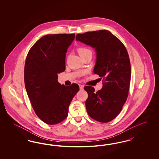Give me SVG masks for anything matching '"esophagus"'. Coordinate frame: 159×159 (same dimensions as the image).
I'll use <instances>...</instances> for the list:
<instances>
[{
  "label": "esophagus",
  "mask_w": 159,
  "mask_h": 159,
  "mask_svg": "<svg viewBox=\"0 0 159 159\" xmlns=\"http://www.w3.org/2000/svg\"><path fill=\"white\" fill-rule=\"evenodd\" d=\"M79 87H80V90H83V88H84V86L82 84H79Z\"/></svg>",
  "instance_id": "esophagus-1"
}]
</instances>
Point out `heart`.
Here are the masks:
<instances>
[{"instance_id": "obj_1", "label": "heart", "mask_w": 159, "mask_h": 159, "mask_svg": "<svg viewBox=\"0 0 159 159\" xmlns=\"http://www.w3.org/2000/svg\"><path fill=\"white\" fill-rule=\"evenodd\" d=\"M78 52L80 56L83 55L85 53H88V52H91V50L87 48H80L78 49Z\"/></svg>"}]
</instances>
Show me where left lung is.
<instances>
[{
    "instance_id": "8db88e82",
    "label": "left lung",
    "mask_w": 159,
    "mask_h": 159,
    "mask_svg": "<svg viewBox=\"0 0 159 159\" xmlns=\"http://www.w3.org/2000/svg\"><path fill=\"white\" fill-rule=\"evenodd\" d=\"M76 40L95 49L93 73L104 80L102 88L97 92L92 86L84 87L88 94L87 112L97 121L109 122L120 113L128 96L131 70L127 50L118 38L106 30L77 34Z\"/></svg>"
}]
</instances>
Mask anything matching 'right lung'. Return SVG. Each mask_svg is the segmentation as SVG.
I'll return each instance as SVG.
<instances>
[{"label": "right lung", "instance_id": "right-lung-1", "mask_svg": "<svg viewBox=\"0 0 159 159\" xmlns=\"http://www.w3.org/2000/svg\"><path fill=\"white\" fill-rule=\"evenodd\" d=\"M75 34H48L39 39L27 54L24 83L28 97L38 117L48 125L63 121L68 107L79 91L76 83L66 86L58 82L66 70L67 49Z\"/></svg>", "mask_w": 159, "mask_h": 159}]
</instances>
